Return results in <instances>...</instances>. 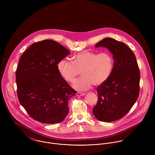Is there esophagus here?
Segmentation results:
<instances>
[{"mask_svg": "<svg viewBox=\"0 0 155 155\" xmlns=\"http://www.w3.org/2000/svg\"><path fill=\"white\" fill-rule=\"evenodd\" d=\"M76 95H77L78 96H79V97H81V96H84V95H85V93H82V92H77Z\"/></svg>", "mask_w": 155, "mask_h": 155, "instance_id": "34e87169", "label": "esophagus"}]
</instances>
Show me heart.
<instances>
[{
  "instance_id": "obj_1",
  "label": "heart",
  "mask_w": 155,
  "mask_h": 155,
  "mask_svg": "<svg viewBox=\"0 0 155 155\" xmlns=\"http://www.w3.org/2000/svg\"><path fill=\"white\" fill-rule=\"evenodd\" d=\"M72 61L61 60L57 68L60 75L71 82L81 71L82 77L73 84L74 88L81 91L88 90L93 85L99 86L106 82L111 74L114 66L113 57L107 52L97 54L84 51L74 55Z\"/></svg>"
}]
</instances>
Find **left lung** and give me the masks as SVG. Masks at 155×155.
Returning <instances> with one entry per match:
<instances>
[{
    "label": "left lung",
    "instance_id": "8db88e82",
    "mask_svg": "<svg viewBox=\"0 0 155 155\" xmlns=\"http://www.w3.org/2000/svg\"><path fill=\"white\" fill-rule=\"evenodd\" d=\"M101 46L113 54L114 66L110 78L97 88L98 101L92 111L98 120L110 122L124 117L136 102L140 73L135 54L125 44L107 38L95 45Z\"/></svg>",
    "mask_w": 155,
    "mask_h": 155
}]
</instances>
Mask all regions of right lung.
Wrapping results in <instances>:
<instances>
[{"mask_svg": "<svg viewBox=\"0 0 155 155\" xmlns=\"http://www.w3.org/2000/svg\"><path fill=\"white\" fill-rule=\"evenodd\" d=\"M70 54L62 45L46 39L30 45L21 55L15 73L17 95L33 119L52 124L66 117L68 101L76 91L60 75L57 65Z\"/></svg>", "mask_w": 155, "mask_h": 155, "instance_id": "add662e5", "label": "right lung"}]
</instances>
